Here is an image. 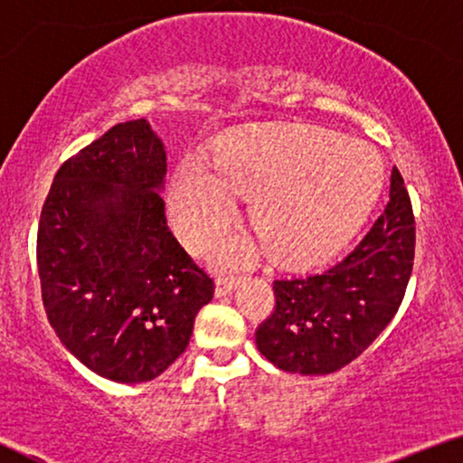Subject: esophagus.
Wrapping results in <instances>:
<instances>
[{"mask_svg":"<svg viewBox=\"0 0 463 463\" xmlns=\"http://www.w3.org/2000/svg\"><path fill=\"white\" fill-rule=\"evenodd\" d=\"M234 285H237V279L234 276H218L216 279V298H224L229 295Z\"/></svg>","mask_w":463,"mask_h":463,"instance_id":"obj_1","label":"esophagus"}]
</instances>
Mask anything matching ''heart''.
<instances>
[{"instance_id":"1","label":"heart","mask_w":463,"mask_h":463,"mask_svg":"<svg viewBox=\"0 0 463 463\" xmlns=\"http://www.w3.org/2000/svg\"><path fill=\"white\" fill-rule=\"evenodd\" d=\"M383 162L360 141L309 124L250 127L226 137L216 165L193 157L176 172L172 218L199 247L229 229L241 195L253 197L251 224L272 258L288 268L322 264L351 241L374 210ZM260 245L231 239L222 261L250 260Z\"/></svg>"}]
</instances>
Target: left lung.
<instances>
[{
    "label": "left lung",
    "instance_id": "8db88e82",
    "mask_svg": "<svg viewBox=\"0 0 463 463\" xmlns=\"http://www.w3.org/2000/svg\"><path fill=\"white\" fill-rule=\"evenodd\" d=\"M413 250L411 202L392 168L389 203L347 258L322 274L274 280V312L255 330L260 354L280 370L306 376L354 362L402 306Z\"/></svg>",
    "mask_w": 463,
    "mask_h": 463
}]
</instances>
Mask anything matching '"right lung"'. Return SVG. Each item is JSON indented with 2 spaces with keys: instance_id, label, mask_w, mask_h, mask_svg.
<instances>
[{
  "instance_id": "add662e5",
  "label": "right lung",
  "mask_w": 463,
  "mask_h": 463,
  "mask_svg": "<svg viewBox=\"0 0 463 463\" xmlns=\"http://www.w3.org/2000/svg\"><path fill=\"white\" fill-rule=\"evenodd\" d=\"M164 176L151 124L120 122L60 165L41 210L47 318L80 364L114 383L160 376L213 298V280L165 224Z\"/></svg>"
}]
</instances>
